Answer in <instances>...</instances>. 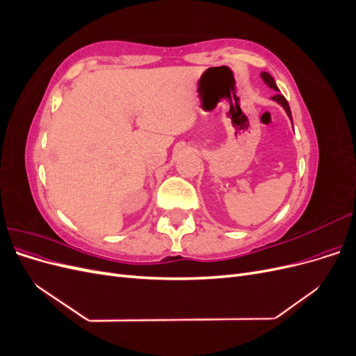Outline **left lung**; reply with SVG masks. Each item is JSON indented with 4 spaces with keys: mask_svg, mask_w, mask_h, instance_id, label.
Segmentation results:
<instances>
[{
    "mask_svg": "<svg viewBox=\"0 0 356 356\" xmlns=\"http://www.w3.org/2000/svg\"><path fill=\"white\" fill-rule=\"evenodd\" d=\"M261 79H263V81L268 86V88L270 89H273V90H276L277 93L275 95V96H272V101H275V102H277L279 105L282 106V108L285 110V113H286V115L289 117V120H291V123H293V115H291V110H289V105H288V101L284 98V96L279 93V89H277V86H276V81H275V79L272 77L270 74L268 72H261Z\"/></svg>",
    "mask_w": 356,
    "mask_h": 356,
    "instance_id": "8db88e82",
    "label": "left lung"
}]
</instances>
